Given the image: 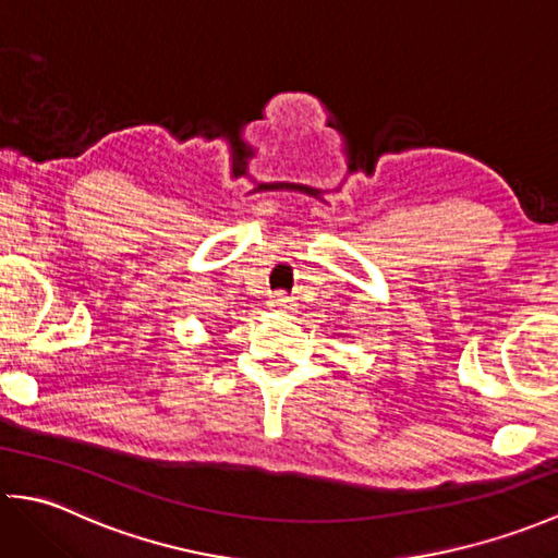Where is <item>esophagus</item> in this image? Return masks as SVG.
Wrapping results in <instances>:
<instances>
[{
  "mask_svg": "<svg viewBox=\"0 0 558 558\" xmlns=\"http://www.w3.org/2000/svg\"><path fill=\"white\" fill-rule=\"evenodd\" d=\"M268 306L272 312H280V314H288V312H292L294 310V302L288 298L286 292H276V294H270V300H268Z\"/></svg>",
  "mask_w": 558,
  "mask_h": 558,
  "instance_id": "34e87169",
  "label": "esophagus"
}]
</instances>
